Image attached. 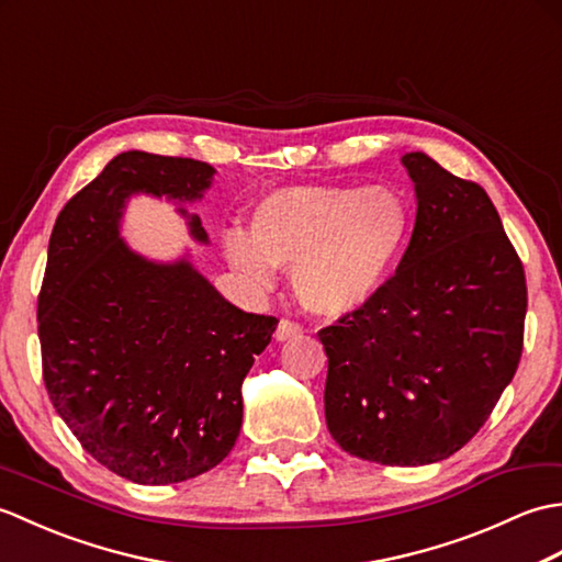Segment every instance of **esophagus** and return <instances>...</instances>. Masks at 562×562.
Instances as JSON below:
<instances>
[{"instance_id":"obj_1","label":"esophagus","mask_w":562,"mask_h":562,"mask_svg":"<svg viewBox=\"0 0 562 562\" xmlns=\"http://www.w3.org/2000/svg\"><path fill=\"white\" fill-rule=\"evenodd\" d=\"M296 336H302V326L294 324V321H290V318H282L278 324V330H274V338L282 342V340H290Z\"/></svg>"}]
</instances>
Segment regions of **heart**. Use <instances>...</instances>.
<instances>
[{"label":"heart","instance_id":"heart-1","mask_svg":"<svg viewBox=\"0 0 562 562\" xmlns=\"http://www.w3.org/2000/svg\"><path fill=\"white\" fill-rule=\"evenodd\" d=\"M411 232V205L393 186L300 183L262 198L248 236L224 250L248 280L268 288L274 268L292 270L296 300L338 318L362 308L386 282Z\"/></svg>","mask_w":562,"mask_h":562}]
</instances>
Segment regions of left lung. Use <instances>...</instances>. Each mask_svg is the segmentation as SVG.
I'll return each instance as SVG.
<instances>
[{
  "label": "left lung",
  "instance_id": "1",
  "mask_svg": "<svg viewBox=\"0 0 562 562\" xmlns=\"http://www.w3.org/2000/svg\"><path fill=\"white\" fill-rule=\"evenodd\" d=\"M415 226L396 272L318 330L326 425L352 457L425 465L491 417L524 348L527 278L485 190L411 151Z\"/></svg>",
  "mask_w": 562,
  "mask_h": 562
}]
</instances>
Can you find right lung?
I'll return each instance as SVG.
<instances>
[{
    "label": "right lung",
    "instance_id": "right-lung-1",
    "mask_svg": "<svg viewBox=\"0 0 562 562\" xmlns=\"http://www.w3.org/2000/svg\"><path fill=\"white\" fill-rule=\"evenodd\" d=\"M212 176L205 161L117 154L57 214L47 246V396L93 459L139 485L195 479L232 451L241 384L278 326L226 302L190 260H147L117 232L130 195L193 202ZM188 226L207 244L200 217Z\"/></svg>",
    "mask_w": 562,
    "mask_h": 562
}]
</instances>
